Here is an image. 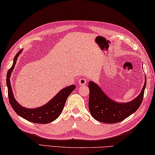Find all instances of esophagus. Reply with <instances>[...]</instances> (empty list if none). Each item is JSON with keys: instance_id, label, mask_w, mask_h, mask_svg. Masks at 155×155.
I'll return each instance as SVG.
<instances>
[{"instance_id": "esophagus-1", "label": "esophagus", "mask_w": 155, "mask_h": 155, "mask_svg": "<svg viewBox=\"0 0 155 155\" xmlns=\"http://www.w3.org/2000/svg\"><path fill=\"white\" fill-rule=\"evenodd\" d=\"M87 83V79L85 78H81L78 79V84L79 85H85Z\"/></svg>"}]
</instances>
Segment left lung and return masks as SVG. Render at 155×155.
Wrapping results in <instances>:
<instances>
[{"instance_id": "8db88e82", "label": "left lung", "mask_w": 155, "mask_h": 155, "mask_svg": "<svg viewBox=\"0 0 155 155\" xmlns=\"http://www.w3.org/2000/svg\"><path fill=\"white\" fill-rule=\"evenodd\" d=\"M146 84L140 94L128 103H117L110 99L96 84L89 82V109L95 120L104 123H116L122 121L136 112L142 102Z\"/></svg>"}]
</instances>
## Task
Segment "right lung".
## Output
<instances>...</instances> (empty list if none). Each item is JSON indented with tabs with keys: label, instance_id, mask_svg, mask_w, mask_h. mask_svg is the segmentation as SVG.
Masks as SVG:
<instances>
[{
	"label": "right lung",
	"instance_id": "right-lung-1",
	"mask_svg": "<svg viewBox=\"0 0 155 155\" xmlns=\"http://www.w3.org/2000/svg\"><path fill=\"white\" fill-rule=\"evenodd\" d=\"M20 52L21 51H19L14 58L13 65L8 70L7 75L8 97H9L10 104L17 114L24 118V119L28 120V121L38 123V124H47V123L52 122L56 119H58L61 113L67 98L73 90L75 89L76 86L74 85H70L61 89L51 100H50V102L46 104L45 105L39 107V108L30 109L21 106L17 102L15 97H13L9 79L11 74L12 72L13 68L15 67L17 59H18Z\"/></svg>",
	"mask_w": 155,
	"mask_h": 155
}]
</instances>
